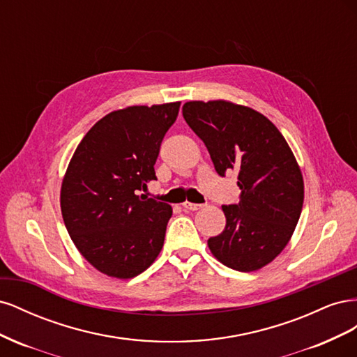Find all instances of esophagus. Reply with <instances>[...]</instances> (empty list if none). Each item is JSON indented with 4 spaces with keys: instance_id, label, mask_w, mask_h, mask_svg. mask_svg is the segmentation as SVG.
Here are the masks:
<instances>
[{
    "instance_id": "34e87169",
    "label": "esophagus",
    "mask_w": 357,
    "mask_h": 357,
    "mask_svg": "<svg viewBox=\"0 0 357 357\" xmlns=\"http://www.w3.org/2000/svg\"><path fill=\"white\" fill-rule=\"evenodd\" d=\"M181 205H183V208L192 210V211H197V210H199V208H202V207H204V204H195V202H189V201L183 202Z\"/></svg>"
}]
</instances>
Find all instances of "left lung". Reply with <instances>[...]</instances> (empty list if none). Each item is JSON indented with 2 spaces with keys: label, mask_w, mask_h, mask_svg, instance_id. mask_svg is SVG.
Segmentation results:
<instances>
[{
  "label": "left lung",
  "mask_w": 357,
  "mask_h": 357,
  "mask_svg": "<svg viewBox=\"0 0 357 357\" xmlns=\"http://www.w3.org/2000/svg\"><path fill=\"white\" fill-rule=\"evenodd\" d=\"M183 117L207 147L218 174L238 171L240 202L222 205L226 226L208 240L214 257L235 271L261 269L282 253L304 204L298 162L275 125L229 101H189Z\"/></svg>",
  "instance_id": "8db88e82"
}]
</instances>
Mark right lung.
<instances>
[{"label":"right lung","instance_id":"right-lung-1","mask_svg":"<svg viewBox=\"0 0 357 357\" xmlns=\"http://www.w3.org/2000/svg\"><path fill=\"white\" fill-rule=\"evenodd\" d=\"M180 102L112 112L83 137L61 188V211L73 243L102 274L132 278L155 262L171 205L138 195L156 180L160 143Z\"/></svg>","mask_w":357,"mask_h":357}]
</instances>
